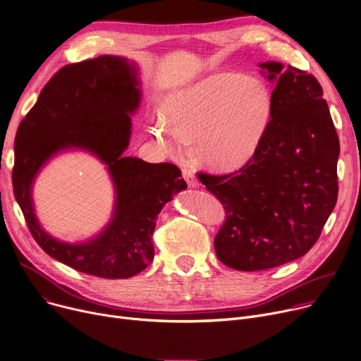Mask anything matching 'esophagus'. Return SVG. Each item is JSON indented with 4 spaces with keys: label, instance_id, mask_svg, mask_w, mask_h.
<instances>
[{
    "label": "esophagus",
    "instance_id": "34e87169",
    "mask_svg": "<svg viewBox=\"0 0 361 361\" xmlns=\"http://www.w3.org/2000/svg\"><path fill=\"white\" fill-rule=\"evenodd\" d=\"M183 177L187 181L188 187H199V180L196 178L193 170H190V168H184V170H183Z\"/></svg>",
    "mask_w": 361,
    "mask_h": 361
}]
</instances>
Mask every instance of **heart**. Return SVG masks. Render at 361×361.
<instances>
[{"label":"heart","instance_id":"b5f03b06","mask_svg":"<svg viewBox=\"0 0 361 361\" xmlns=\"http://www.w3.org/2000/svg\"><path fill=\"white\" fill-rule=\"evenodd\" d=\"M273 94L257 77L218 72L180 91L165 103L168 126L158 122L152 136L170 155L196 140L199 159L216 170L245 165L259 149L273 118Z\"/></svg>","mask_w":361,"mask_h":361}]
</instances>
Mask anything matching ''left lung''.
I'll return each mask as SVG.
<instances>
[{"instance_id": "obj_1", "label": "left lung", "mask_w": 361, "mask_h": 361, "mask_svg": "<svg viewBox=\"0 0 361 361\" xmlns=\"http://www.w3.org/2000/svg\"><path fill=\"white\" fill-rule=\"evenodd\" d=\"M259 66L276 87L273 118L258 152L235 173H199L226 212L214 236L216 255L241 271L273 269L305 255L338 197L340 140L321 84L290 65Z\"/></svg>"}]
</instances>
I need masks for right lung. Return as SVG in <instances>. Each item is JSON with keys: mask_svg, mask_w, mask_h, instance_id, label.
I'll return each instance as SVG.
<instances>
[{"mask_svg": "<svg viewBox=\"0 0 361 361\" xmlns=\"http://www.w3.org/2000/svg\"><path fill=\"white\" fill-rule=\"evenodd\" d=\"M139 85L135 63L120 56L66 65L43 87L16 135L13 190L35 241L66 266L103 279H129L149 266L157 216L187 187L178 166L123 155L130 114L140 103ZM69 147L100 157L116 187L112 222L82 245H65L46 234L31 202V184L42 164Z\"/></svg>", "mask_w": 361, "mask_h": 361, "instance_id": "1", "label": "right lung"}]
</instances>
